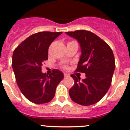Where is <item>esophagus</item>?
Segmentation results:
<instances>
[{"label":"esophagus","instance_id":"esophagus-1","mask_svg":"<svg viewBox=\"0 0 130 130\" xmlns=\"http://www.w3.org/2000/svg\"><path fill=\"white\" fill-rule=\"evenodd\" d=\"M64 77H68V76H69V74H68L64 73Z\"/></svg>","mask_w":130,"mask_h":130}]
</instances>
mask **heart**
<instances>
[{
  "mask_svg": "<svg viewBox=\"0 0 130 130\" xmlns=\"http://www.w3.org/2000/svg\"><path fill=\"white\" fill-rule=\"evenodd\" d=\"M64 68H66V66H64Z\"/></svg>",
  "mask_w": 130,
  "mask_h": 130,
  "instance_id": "heart-1",
  "label": "heart"
}]
</instances>
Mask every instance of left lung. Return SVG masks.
I'll return each instance as SVG.
<instances>
[{"instance_id":"8db88e82","label":"left lung","mask_w":130,"mask_h":130,"mask_svg":"<svg viewBox=\"0 0 130 130\" xmlns=\"http://www.w3.org/2000/svg\"><path fill=\"white\" fill-rule=\"evenodd\" d=\"M66 34L80 43L81 56L76 71L86 74L82 80L71 74L74 85L69 90L70 98L85 106L94 104L104 96L111 84L116 68L113 51L105 41L89 31L77 30Z\"/></svg>"}]
</instances>
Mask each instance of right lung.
Instances as JSON below:
<instances>
[{"instance_id":"obj_1","label":"right lung","mask_w":130,"mask_h":130,"mask_svg":"<svg viewBox=\"0 0 130 130\" xmlns=\"http://www.w3.org/2000/svg\"><path fill=\"white\" fill-rule=\"evenodd\" d=\"M62 32L42 31L33 34L14 50L12 66L19 88L31 102H50L56 89L64 78L62 72L54 69L50 75L41 72V66L48 58V48Z\"/></svg>"}]
</instances>
